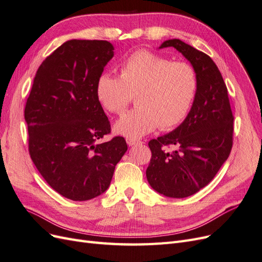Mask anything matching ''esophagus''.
Here are the masks:
<instances>
[{
    "instance_id": "34e87169",
    "label": "esophagus",
    "mask_w": 262,
    "mask_h": 262,
    "mask_svg": "<svg viewBox=\"0 0 262 262\" xmlns=\"http://www.w3.org/2000/svg\"><path fill=\"white\" fill-rule=\"evenodd\" d=\"M126 143H128L129 146H133V145H139L142 144L143 142L139 139H132V138H126Z\"/></svg>"
}]
</instances>
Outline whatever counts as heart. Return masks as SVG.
Instances as JSON below:
<instances>
[{
    "label": "heart",
    "mask_w": 262,
    "mask_h": 262,
    "mask_svg": "<svg viewBox=\"0 0 262 262\" xmlns=\"http://www.w3.org/2000/svg\"><path fill=\"white\" fill-rule=\"evenodd\" d=\"M199 89V77L187 62H173L146 49L132 52L120 67V76L101 74L96 96L109 113L120 115L136 98L137 107L124 114L117 133L140 138L157 128L170 130L187 118Z\"/></svg>",
    "instance_id": "1"
}]
</instances>
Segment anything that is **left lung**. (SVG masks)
Wrapping results in <instances>:
<instances>
[{
  "label": "left lung",
  "mask_w": 262,
  "mask_h": 262,
  "mask_svg": "<svg viewBox=\"0 0 262 262\" xmlns=\"http://www.w3.org/2000/svg\"><path fill=\"white\" fill-rule=\"evenodd\" d=\"M173 47L190 61L199 89L185 121L172 132L148 142L152 152L146 168L148 184L169 198H186L215 177L233 147L234 116L227 87L208 54L170 39L160 48ZM170 146L174 149L168 151Z\"/></svg>",
  "instance_id": "obj_1"
}]
</instances>
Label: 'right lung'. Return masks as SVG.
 Masks as SVG:
<instances>
[{
    "instance_id": "right-lung-1",
    "label": "right lung",
    "mask_w": 262,
    "mask_h": 262,
    "mask_svg": "<svg viewBox=\"0 0 262 262\" xmlns=\"http://www.w3.org/2000/svg\"><path fill=\"white\" fill-rule=\"evenodd\" d=\"M114 47L106 40H69L39 67L26 101L28 150L55 191L73 201L104 193L128 149L110 134V121L96 96V83Z\"/></svg>"
}]
</instances>
